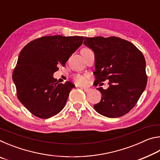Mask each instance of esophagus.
<instances>
[{"mask_svg": "<svg viewBox=\"0 0 160 160\" xmlns=\"http://www.w3.org/2000/svg\"><path fill=\"white\" fill-rule=\"evenodd\" d=\"M83 90H84V91L85 92H90V91L91 90V89H90V88H83Z\"/></svg>", "mask_w": 160, "mask_h": 160, "instance_id": "obj_1", "label": "esophagus"}]
</instances>
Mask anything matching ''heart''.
I'll use <instances>...</instances> for the list:
<instances>
[{
    "mask_svg": "<svg viewBox=\"0 0 160 160\" xmlns=\"http://www.w3.org/2000/svg\"><path fill=\"white\" fill-rule=\"evenodd\" d=\"M85 49H88V48H85ZM74 80L78 85H84L86 82L85 78L82 75H75L74 77Z\"/></svg>",
    "mask_w": 160,
    "mask_h": 160,
    "instance_id": "1",
    "label": "heart"
}]
</instances>
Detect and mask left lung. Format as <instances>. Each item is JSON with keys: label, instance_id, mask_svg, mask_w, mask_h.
Masks as SVG:
<instances>
[{"label": "left lung", "instance_id": "left-lung-1", "mask_svg": "<svg viewBox=\"0 0 160 160\" xmlns=\"http://www.w3.org/2000/svg\"><path fill=\"white\" fill-rule=\"evenodd\" d=\"M83 44L94 53V82L109 80L107 90L97 88L102 97L94 109L109 118L125 115L136 104L147 85L144 56L131 42L116 37H85Z\"/></svg>", "mask_w": 160, "mask_h": 160}]
</instances>
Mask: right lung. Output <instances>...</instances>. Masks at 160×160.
Returning a JSON list of instances; mask_svg holds the SVG:
<instances>
[{"instance_id": "obj_1", "label": "right lung", "mask_w": 160, "mask_h": 160, "mask_svg": "<svg viewBox=\"0 0 160 160\" xmlns=\"http://www.w3.org/2000/svg\"><path fill=\"white\" fill-rule=\"evenodd\" d=\"M83 37L61 35L38 38L28 43L19 54L12 74L20 102L34 116L48 118L66 105L75 85L56 82L53 77L82 44Z\"/></svg>"}]
</instances>
